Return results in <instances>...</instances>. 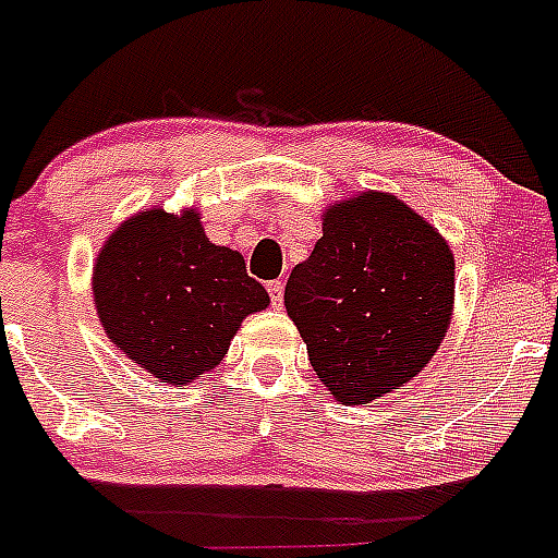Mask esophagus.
Returning <instances> with one entry per match:
<instances>
[{
    "instance_id": "1",
    "label": "esophagus",
    "mask_w": 558,
    "mask_h": 558,
    "mask_svg": "<svg viewBox=\"0 0 558 558\" xmlns=\"http://www.w3.org/2000/svg\"><path fill=\"white\" fill-rule=\"evenodd\" d=\"M268 293H270V302H274V307H282V302H284V282H279V279L268 282Z\"/></svg>"
}]
</instances>
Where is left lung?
Listing matches in <instances>:
<instances>
[{
    "label": "left lung",
    "instance_id": "left-lung-1",
    "mask_svg": "<svg viewBox=\"0 0 558 558\" xmlns=\"http://www.w3.org/2000/svg\"><path fill=\"white\" fill-rule=\"evenodd\" d=\"M324 236L293 268L284 307L340 405H368L430 363L456 307V256L418 211L366 190L322 215Z\"/></svg>",
    "mask_w": 558,
    "mask_h": 558
}]
</instances>
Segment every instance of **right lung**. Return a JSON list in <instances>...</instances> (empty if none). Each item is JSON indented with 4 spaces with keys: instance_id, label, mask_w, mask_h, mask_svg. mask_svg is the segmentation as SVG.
<instances>
[{
    "instance_id": "1",
    "label": "right lung",
    "mask_w": 558,
    "mask_h": 558,
    "mask_svg": "<svg viewBox=\"0 0 558 558\" xmlns=\"http://www.w3.org/2000/svg\"><path fill=\"white\" fill-rule=\"evenodd\" d=\"M92 293L113 347L167 386L218 368L243 318L270 304L243 254L206 236L195 206L122 220L97 251Z\"/></svg>"
}]
</instances>
